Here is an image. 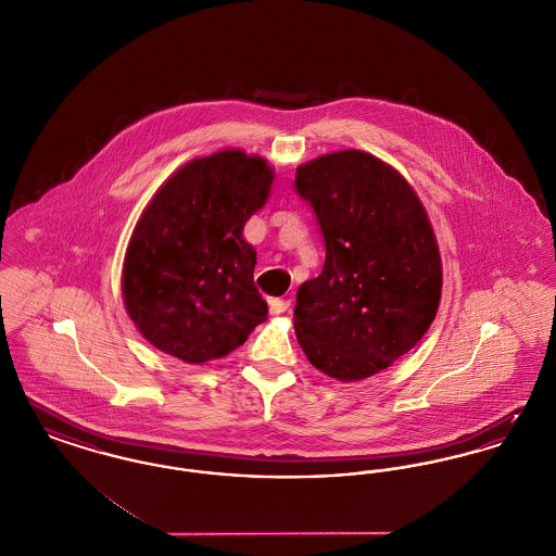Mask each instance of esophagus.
I'll use <instances>...</instances> for the list:
<instances>
[{"instance_id": "esophagus-1", "label": "esophagus", "mask_w": 556, "mask_h": 556, "mask_svg": "<svg viewBox=\"0 0 556 556\" xmlns=\"http://www.w3.org/2000/svg\"><path fill=\"white\" fill-rule=\"evenodd\" d=\"M268 311H270V315H283V313L290 311V300L270 298V300H268Z\"/></svg>"}]
</instances>
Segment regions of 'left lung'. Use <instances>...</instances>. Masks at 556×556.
I'll return each mask as SVG.
<instances>
[{"label": "left lung", "mask_w": 556, "mask_h": 556, "mask_svg": "<svg viewBox=\"0 0 556 556\" xmlns=\"http://www.w3.org/2000/svg\"><path fill=\"white\" fill-rule=\"evenodd\" d=\"M325 238V266L295 295L293 329L315 369L361 381L427 333L442 300V258L424 202L394 166L340 150L295 168Z\"/></svg>", "instance_id": "left-lung-1"}]
</instances>
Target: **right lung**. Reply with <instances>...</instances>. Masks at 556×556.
<instances>
[{"instance_id":"1","label":"right lung","mask_w":556,"mask_h":556,"mask_svg":"<svg viewBox=\"0 0 556 556\" xmlns=\"http://www.w3.org/2000/svg\"><path fill=\"white\" fill-rule=\"evenodd\" d=\"M273 166L239 148L189 160L154 193L123 263V302L160 352L204 365L233 352L266 318L256 250L243 227L261 211Z\"/></svg>"}]
</instances>
